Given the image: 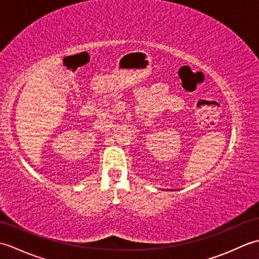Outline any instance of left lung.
<instances>
[{
  "mask_svg": "<svg viewBox=\"0 0 259 259\" xmlns=\"http://www.w3.org/2000/svg\"><path fill=\"white\" fill-rule=\"evenodd\" d=\"M164 190H166V189H164ZM167 190H170V191H172V190H175V189H167Z\"/></svg>",
  "mask_w": 259,
  "mask_h": 259,
  "instance_id": "obj_1",
  "label": "left lung"
}]
</instances>
